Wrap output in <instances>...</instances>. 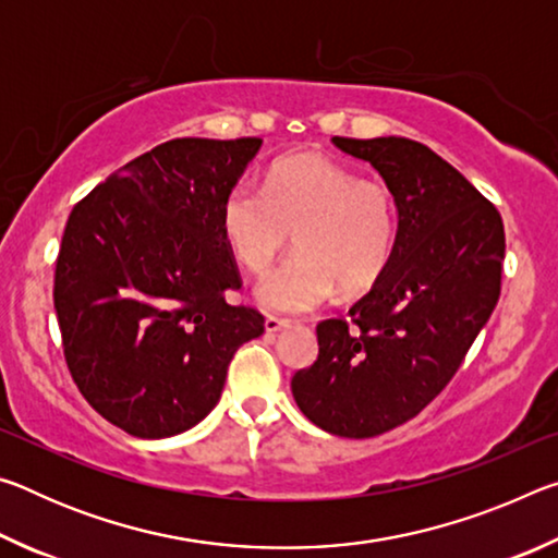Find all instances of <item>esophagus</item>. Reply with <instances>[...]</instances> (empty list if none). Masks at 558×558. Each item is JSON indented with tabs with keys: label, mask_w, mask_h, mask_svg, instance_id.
<instances>
[{
	"label": "esophagus",
	"mask_w": 558,
	"mask_h": 558,
	"mask_svg": "<svg viewBox=\"0 0 558 558\" xmlns=\"http://www.w3.org/2000/svg\"><path fill=\"white\" fill-rule=\"evenodd\" d=\"M263 327H266V332L272 335V332H280V329H288L290 323H288V319H280V317L268 315L266 323H263Z\"/></svg>",
	"instance_id": "obj_1"
}]
</instances>
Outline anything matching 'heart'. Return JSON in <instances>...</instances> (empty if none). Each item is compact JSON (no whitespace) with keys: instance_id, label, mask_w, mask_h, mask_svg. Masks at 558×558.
I'll return each instance as SVG.
<instances>
[{"instance_id":"1","label":"heart","mask_w":558,"mask_h":558,"mask_svg":"<svg viewBox=\"0 0 558 558\" xmlns=\"http://www.w3.org/2000/svg\"><path fill=\"white\" fill-rule=\"evenodd\" d=\"M292 231L298 256L263 276L253 298L260 307L302 315L335 295L372 288L389 266L399 209L391 186L362 179L339 159L298 153L270 165L260 189L243 179L221 202V233L243 268L263 272Z\"/></svg>"}]
</instances>
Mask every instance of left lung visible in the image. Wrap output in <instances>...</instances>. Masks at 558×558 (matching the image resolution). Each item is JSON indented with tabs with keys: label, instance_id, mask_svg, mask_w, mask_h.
<instances>
[{
	"label": "left lung",
	"instance_id": "8db88e82",
	"mask_svg": "<svg viewBox=\"0 0 558 558\" xmlns=\"http://www.w3.org/2000/svg\"><path fill=\"white\" fill-rule=\"evenodd\" d=\"M391 186L389 266L349 317L317 325V362L292 376L300 411L332 436L401 426L446 389L499 300L502 216L456 167L409 137H332Z\"/></svg>",
	"mask_w": 558,
	"mask_h": 558
}]
</instances>
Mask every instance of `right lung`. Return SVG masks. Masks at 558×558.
<instances>
[{
    "instance_id": "obj_1",
    "label": "right lung",
    "mask_w": 558,
    "mask_h": 558,
    "mask_svg": "<svg viewBox=\"0 0 558 558\" xmlns=\"http://www.w3.org/2000/svg\"><path fill=\"white\" fill-rule=\"evenodd\" d=\"M263 140L182 137L140 155L65 223L53 305L86 401L135 438L194 428L219 403L233 352L263 315L229 305L241 278L221 202Z\"/></svg>"
}]
</instances>
